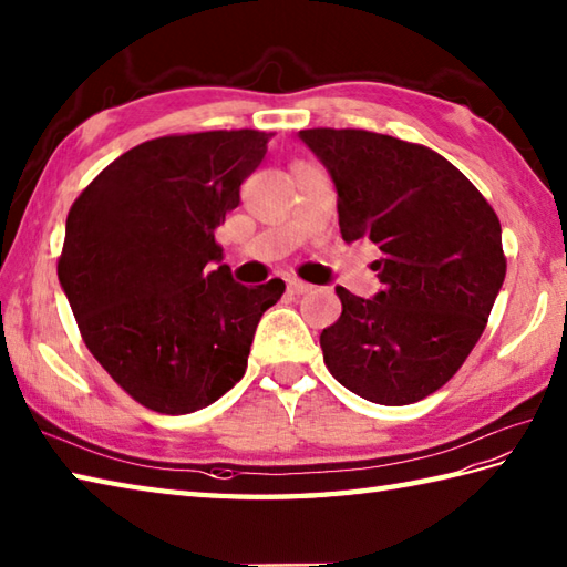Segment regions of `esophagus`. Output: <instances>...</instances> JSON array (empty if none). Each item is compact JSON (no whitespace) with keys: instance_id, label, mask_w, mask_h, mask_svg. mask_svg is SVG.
<instances>
[{"instance_id":"1","label":"esophagus","mask_w":567,"mask_h":567,"mask_svg":"<svg viewBox=\"0 0 567 567\" xmlns=\"http://www.w3.org/2000/svg\"><path fill=\"white\" fill-rule=\"evenodd\" d=\"M286 288H288V293H296V296H300V293H308V291H310V288H313V286H310V284H306V281H298V279H291V281H288V284H286Z\"/></svg>"}]
</instances>
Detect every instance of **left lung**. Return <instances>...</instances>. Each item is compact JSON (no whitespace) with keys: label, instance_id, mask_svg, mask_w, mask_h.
<instances>
[{"label":"left lung","instance_id":"8db88e82","mask_svg":"<svg viewBox=\"0 0 567 567\" xmlns=\"http://www.w3.org/2000/svg\"><path fill=\"white\" fill-rule=\"evenodd\" d=\"M338 190L342 239H369L381 288H334L322 360L344 389L406 406L441 389L475 348L506 276L502 225L482 193L431 148L364 130H303Z\"/></svg>","mask_w":567,"mask_h":567}]
</instances>
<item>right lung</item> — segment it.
Segmentation results:
<instances>
[{
    "label": "right lung",
    "instance_id": "right-lung-1",
    "mask_svg": "<svg viewBox=\"0 0 567 567\" xmlns=\"http://www.w3.org/2000/svg\"><path fill=\"white\" fill-rule=\"evenodd\" d=\"M271 134L200 132L144 142L100 173L65 219L58 259L92 357L142 406L181 415L245 377L264 310L286 284L241 286L215 227L239 205Z\"/></svg>",
    "mask_w": 567,
    "mask_h": 567
}]
</instances>
